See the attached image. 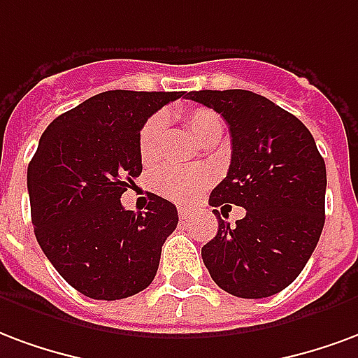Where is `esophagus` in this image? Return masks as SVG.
<instances>
[{"instance_id": "esophagus-1", "label": "esophagus", "mask_w": 358, "mask_h": 358, "mask_svg": "<svg viewBox=\"0 0 358 358\" xmlns=\"http://www.w3.org/2000/svg\"><path fill=\"white\" fill-rule=\"evenodd\" d=\"M190 215V208H179V217L187 219Z\"/></svg>"}]
</instances>
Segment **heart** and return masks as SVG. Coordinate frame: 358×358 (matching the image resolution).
Returning a JSON list of instances; mask_svg holds the SVG:
<instances>
[{
    "label": "heart",
    "instance_id": "heart-1",
    "mask_svg": "<svg viewBox=\"0 0 358 358\" xmlns=\"http://www.w3.org/2000/svg\"><path fill=\"white\" fill-rule=\"evenodd\" d=\"M185 124L198 139L208 141L210 137H221L223 122L210 108H194L185 114ZM166 122L160 114L148 118L139 133V154L143 164H154L162 154V139H164ZM210 171L192 166H179L169 164L158 169L154 177V187L162 196L169 198L173 202H190L210 185Z\"/></svg>",
    "mask_w": 358,
    "mask_h": 358
}]
</instances>
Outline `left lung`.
Returning a JSON list of instances; mask_svg holds the SVG:
<instances>
[{"mask_svg":"<svg viewBox=\"0 0 358 358\" xmlns=\"http://www.w3.org/2000/svg\"><path fill=\"white\" fill-rule=\"evenodd\" d=\"M187 99L219 112L231 131V166L210 206L246 210L234 227L217 217V234L202 248L206 268L236 297L275 296L303 271L322 233L324 160L311 131L257 93L206 90Z\"/></svg>","mask_w":358,"mask_h":358,"instance_id":"left-lung-1","label":"left lung"}]
</instances>
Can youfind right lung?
<instances>
[{
	"label": "right lung",
	"instance_id": "1",
	"mask_svg": "<svg viewBox=\"0 0 358 358\" xmlns=\"http://www.w3.org/2000/svg\"><path fill=\"white\" fill-rule=\"evenodd\" d=\"M185 91H104L55 118L28 166L38 244L59 275L93 299H124L152 282L177 208L152 194L145 213L120 198L141 176L139 133Z\"/></svg>",
	"mask_w": 358,
	"mask_h": 358
}]
</instances>
